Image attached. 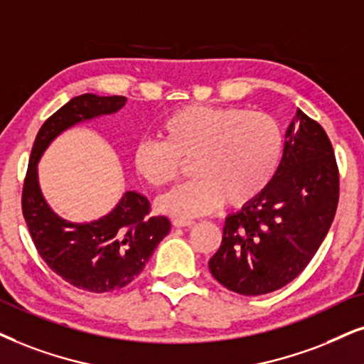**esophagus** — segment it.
Instances as JSON below:
<instances>
[{
    "label": "esophagus",
    "instance_id": "obj_1",
    "mask_svg": "<svg viewBox=\"0 0 364 364\" xmlns=\"http://www.w3.org/2000/svg\"><path fill=\"white\" fill-rule=\"evenodd\" d=\"M193 223H195L193 220H186V218H174L173 220L174 227H191Z\"/></svg>",
    "mask_w": 364,
    "mask_h": 364
}]
</instances>
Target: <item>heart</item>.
<instances>
[{
	"label": "heart",
	"mask_w": 364,
	"mask_h": 364,
	"mask_svg": "<svg viewBox=\"0 0 364 364\" xmlns=\"http://www.w3.org/2000/svg\"><path fill=\"white\" fill-rule=\"evenodd\" d=\"M159 137L141 141L132 161L151 188L173 185L191 161L195 179L158 201L161 211L179 218L210 213L223 201H254L272 183L284 154L277 119L235 105L179 107L161 121Z\"/></svg>",
	"instance_id": "1"
}]
</instances>
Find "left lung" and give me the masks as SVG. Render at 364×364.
I'll list each match as a JSON object with an SVG mask.
<instances>
[{"instance_id": "left-lung-1", "label": "left lung", "mask_w": 364, "mask_h": 364, "mask_svg": "<svg viewBox=\"0 0 364 364\" xmlns=\"http://www.w3.org/2000/svg\"><path fill=\"white\" fill-rule=\"evenodd\" d=\"M279 171L225 222L210 272L228 291L262 296L297 277L321 247L339 201V169L319 122L297 110Z\"/></svg>"}]
</instances>
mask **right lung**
Returning <instances> with one entry per match:
<instances>
[{"instance_id":"obj_1","label":"right lung","mask_w":364,"mask_h":364,"mask_svg":"<svg viewBox=\"0 0 364 364\" xmlns=\"http://www.w3.org/2000/svg\"><path fill=\"white\" fill-rule=\"evenodd\" d=\"M122 95L73 97L52 114L36 134L21 193V211L36 250L55 274L73 287L104 294L126 287L142 272L171 222L151 215V203L136 191H126L109 215L90 223H70L45 203L36 179V164L47 146L73 124L117 112Z\"/></svg>"}]
</instances>
